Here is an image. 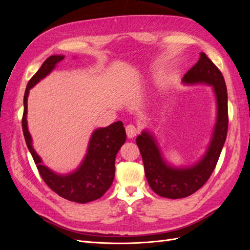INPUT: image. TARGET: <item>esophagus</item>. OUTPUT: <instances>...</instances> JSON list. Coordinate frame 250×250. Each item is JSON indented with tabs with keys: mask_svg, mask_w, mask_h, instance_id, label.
Listing matches in <instances>:
<instances>
[{
	"mask_svg": "<svg viewBox=\"0 0 250 250\" xmlns=\"http://www.w3.org/2000/svg\"><path fill=\"white\" fill-rule=\"evenodd\" d=\"M138 132H139L138 128L135 127L134 125L129 124V125L126 126V133H127V137L129 139H133L135 135L138 134Z\"/></svg>",
	"mask_w": 250,
	"mask_h": 250,
	"instance_id": "34e87169",
	"label": "esophagus"
}]
</instances>
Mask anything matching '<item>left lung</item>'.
Here are the masks:
<instances>
[{"label": "left lung", "mask_w": 250, "mask_h": 250, "mask_svg": "<svg viewBox=\"0 0 250 250\" xmlns=\"http://www.w3.org/2000/svg\"><path fill=\"white\" fill-rule=\"evenodd\" d=\"M183 83L188 85H210L216 97V124L204 155L188 167H174L164 158L162 149L152 132L143 130L137 138V145L142 154L150 188L157 195L170 199L188 197L207 183L220 156L229 128L228 89L225 81L221 72L206 53H200L197 63L188 71Z\"/></svg>", "instance_id": "obj_1"}]
</instances>
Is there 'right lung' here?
<instances>
[{"label":"right lung","instance_id":"obj_1","mask_svg":"<svg viewBox=\"0 0 250 250\" xmlns=\"http://www.w3.org/2000/svg\"><path fill=\"white\" fill-rule=\"evenodd\" d=\"M63 55H52L29 80L24 95V113L21 126L27 147L42 178L52 191L62 198L78 203H86L102 197L110 188L115 178V161L118 151L126 141V132L121 121L111 125L98 128L89 139L86 154L79 167L67 174H58L42 164L32 145V138L28 130L27 108L29 90L55 69Z\"/></svg>","mask_w":250,"mask_h":250}]
</instances>
